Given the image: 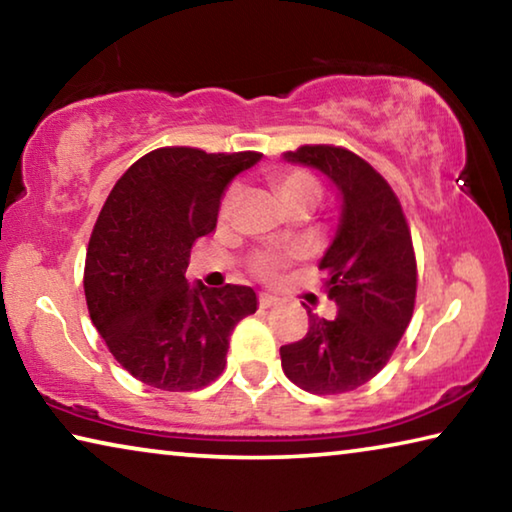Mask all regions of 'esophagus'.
<instances>
[{
    "mask_svg": "<svg viewBox=\"0 0 512 512\" xmlns=\"http://www.w3.org/2000/svg\"><path fill=\"white\" fill-rule=\"evenodd\" d=\"M277 302H280V300L271 296V293H262V296H259V307H262V309H271V307L277 305Z\"/></svg>",
    "mask_w": 512,
    "mask_h": 512,
    "instance_id": "obj_1",
    "label": "esophagus"
}]
</instances>
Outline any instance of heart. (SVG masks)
Listing matches in <instances>:
<instances>
[{
    "mask_svg": "<svg viewBox=\"0 0 512 512\" xmlns=\"http://www.w3.org/2000/svg\"><path fill=\"white\" fill-rule=\"evenodd\" d=\"M271 180L277 196L282 198V203L291 212L311 210L320 201V196H323V187H320L318 178L305 169H280L271 173ZM239 196V187L228 189V194L221 201V219H230L239 203ZM284 266H287V259L280 255H259L253 259V273L262 277V280H275Z\"/></svg>",
    "mask_w": 512,
    "mask_h": 512,
    "instance_id": "heart-1",
    "label": "heart"
}]
</instances>
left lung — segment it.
Masks as SVG:
<instances>
[{
	"label": "left lung",
	"mask_w": 512,
	"mask_h": 512,
	"mask_svg": "<svg viewBox=\"0 0 512 512\" xmlns=\"http://www.w3.org/2000/svg\"><path fill=\"white\" fill-rule=\"evenodd\" d=\"M284 160L325 173L343 205L318 264L339 314L327 320L307 311L305 339L280 348L282 370L307 393H348L386 366L411 323L418 289L411 230L391 185L357 153L307 144Z\"/></svg>",
	"instance_id": "left-lung-1"
}]
</instances>
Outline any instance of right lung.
I'll return each mask as SVG.
<instances>
[{
    "mask_svg": "<svg viewBox=\"0 0 512 512\" xmlns=\"http://www.w3.org/2000/svg\"><path fill=\"white\" fill-rule=\"evenodd\" d=\"M262 153L164 146L131 164L94 223L83 287L92 325L142 384L185 393L225 368L230 334L257 311L250 287H189L198 237L216 228L225 187Z\"/></svg>",
    "mask_w": 512,
    "mask_h": 512,
    "instance_id": "add662e5",
    "label": "right lung"
}]
</instances>
